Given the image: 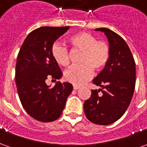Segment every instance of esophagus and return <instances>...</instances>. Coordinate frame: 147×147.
Here are the masks:
<instances>
[{"mask_svg":"<svg viewBox=\"0 0 147 147\" xmlns=\"http://www.w3.org/2000/svg\"><path fill=\"white\" fill-rule=\"evenodd\" d=\"M73 89L75 90H76L80 89V86H75V85H74V86H73Z\"/></svg>","mask_w":147,"mask_h":147,"instance_id":"1","label":"esophagus"}]
</instances>
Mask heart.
<instances>
[{
    "label": "heart",
    "mask_w": 147,
    "mask_h": 147,
    "mask_svg": "<svg viewBox=\"0 0 147 147\" xmlns=\"http://www.w3.org/2000/svg\"><path fill=\"white\" fill-rule=\"evenodd\" d=\"M74 48L83 50L80 62L83 64L72 65L64 72L67 82L80 86L93 76L94 68L102 70L108 64L110 57V48L107 42L98 41L95 37L87 32H79L68 39ZM54 61L61 66L69 64L67 48L61 42L53 43L51 49Z\"/></svg>",
    "instance_id": "obj_1"
}]
</instances>
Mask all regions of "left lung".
Listing matches in <instances>:
<instances>
[{"label":"left lung","instance_id":"8db88e82","mask_svg":"<svg viewBox=\"0 0 147 147\" xmlns=\"http://www.w3.org/2000/svg\"><path fill=\"white\" fill-rule=\"evenodd\" d=\"M94 30L105 33L110 57L105 68L93 80L102 89L92 90L83 109L92 123L109 125L119 120L129 106L136 86V63L128 45L119 34L104 27Z\"/></svg>","mask_w":147,"mask_h":147}]
</instances>
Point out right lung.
Wrapping results in <instances>:
<instances>
[{"instance_id": "right-lung-1", "label": "right lung", "mask_w": 147, "mask_h": 147, "mask_svg": "<svg viewBox=\"0 0 147 147\" xmlns=\"http://www.w3.org/2000/svg\"><path fill=\"white\" fill-rule=\"evenodd\" d=\"M69 27H42L31 31L19 52L16 83L21 104L27 113L41 122L54 121L61 117L72 85L57 81L48 86L47 78L60 80L61 68L52 56V46Z\"/></svg>"}]
</instances>
